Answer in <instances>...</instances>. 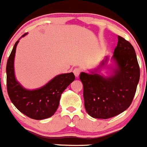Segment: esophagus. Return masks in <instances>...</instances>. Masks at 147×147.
I'll list each match as a JSON object with an SVG mask.
<instances>
[{
  "label": "esophagus",
  "instance_id": "esophagus-1",
  "mask_svg": "<svg viewBox=\"0 0 147 147\" xmlns=\"http://www.w3.org/2000/svg\"><path fill=\"white\" fill-rule=\"evenodd\" d=\"M73 73L75 74V77H78L79 75H80V73H81V69H78V68L74 69Z\"/></svg>",
  "mask_w": 147,
  "mask_h": 147
}]
</instances>
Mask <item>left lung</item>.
<instances>
[{
    "label": "left lung",
    "mask_w": 147,
    "mask_h": 147,
    "mask_svg": "<svg viewBox=\"0 0 147 147\" xmlns=\"http://www.w3.org/2000/svg\"><path fill=\"white\" fill-rule=\"evenodd\" d=\"M118 40L112 57L118 65L114 75L108 78L96 73L80 75L84 107L92 118L107 119L118 115L128 109L135 96L140 78L137 56L128 40L121 36Z\"/></svg>",
    "instance_id": "left-lung-1"
}]
</instances>
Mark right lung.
I'll return each instance as SVG.
<instances>
[{"instance_id": "right-lung-1", "label": "right lung", "mask_w": 147, "mask_h": 147, "mask_svg": "<svg viewBox=\"0 0 147 147\" xmlns=\"http://www.w3.org/2000/svg\"><path fill=\"white\" fill-rule=\"evenodd\" d=\"M26 33L22 35L25 36ZM15 43L6 63V87L10 100L15 107L27 117L35 120L50 118L55 114L66 88L75 80L73 72L61 74L51 80L40 89L27 90L16 81L14 73Z\"/></svg>"}]
</instances>
